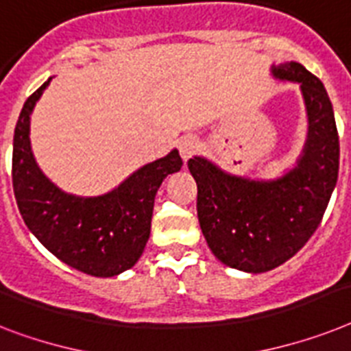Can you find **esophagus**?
<instances>
[{
  "label": "esophagus",
  "instance_id": "obj_1",
  "mask_svg": "<svg viewBox=\"0 0 351 351\" xmlns=\"http://www.w3.org/2000/svg\"><path fill=\"white\" fill-rule=\"evenodd\" d=\"M197 150H199V141H197L195 138H192V136L182 138V140L179 141V152H181L182 161H188V159L195 154Z\"/></svg>",
  "mask_w": 351,
  "mask_h": 351
}]
</instances>
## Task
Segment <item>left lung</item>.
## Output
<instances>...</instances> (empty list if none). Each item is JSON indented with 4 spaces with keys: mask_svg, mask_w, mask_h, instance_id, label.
Here are the masks:
<instances>
[{
    "mask_svg": "<svg viewBox=\"0 0 351 351\" xmlns=\"http://www.w3.org/2000/svg\"><path fill=\"white\" fill-rule=\"evenodd\" d=\"M271 77L300 86L306 136L296 163L274 178H251L193 156L197 217L208 247L231 269L267 273L306 244L325 215L339 173L334 107L319 78L300 62L271 64Z\"/></svg>",
    "mask_w": 351,
    "mask_h": 351,
    "instance_id": "1",
    "label": "left lung"
}]
</instances>
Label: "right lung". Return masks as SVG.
Returning a JSON list of instances; mask_svg holds the SVG:
<instances>
[{
  "instance_id": "right-lung-1",
  "label": "right lung",
  "mask_w": 351,
  "mask_h": 351,
  "mask_svg": "<svg viewBox=\"0 0 351 351\" xmlns=\"http://www.w3.org/2000/svg\"><path fill=\"white\" fill-rule=\"evenodd\" d=\"M51 78L26 100L14 130L17 208L28 230L60 262L91 276H117L134 267L143 254L156 193L167 176L181 170L182 159L172 149L100 195L64 192L39 169L30 141L32 112Z\"/></svg>"
}]
</instances>
